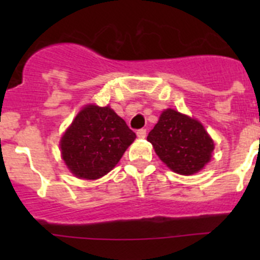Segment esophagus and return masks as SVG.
<instances>
[{"label":"esophagus","instance_id":"34e87169","mask_svg":"<svg viewBox=\"0 0 260 260\" xmlns=\"http://www.w3.org/2000/svg\"><path fill=\"white\" fill-rule=\"evenodd\" d=\"M147 135V131L145 129V128H141V129L137 131V137L138 138H145Z\"/></svg>","mask_w":260,"mask_h":260}]
</instances>
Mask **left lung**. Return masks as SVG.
<instances>
[{
    "mask_svg": "<svg viewBox=\"0 0 260 260\" xmlns=\"http://www.w3.org/2000/svg\"><path fill=\"white\" fill-rule=\"evenodd\" d=\"M147 140L157 156L174 172L192 175L211 158L214 142L200 122L167 109L148 133Z\"/></svg>",
    "mask_w": 260,
    "mask_h": 260,
    "instance_id": "8db88e82",
    "label": "left lung"
}]
</instances>
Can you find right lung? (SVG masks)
Segmentation results:
<instances>
[{"label": "right lung", "instance_id": "add662e5", "mask_svg": "<svg viewBox=\"0 0 260 260\" xmlns=\"http://www.w3.org/2000/svg\"><path fill=\"white\" fill-rule=\"evenodd\" d=\"M136 133L109 107L86 106L60 141L62 159L77 177L108 174L135 141Z\"/></svg>", "mask_w": 260, "mask_h": 260}]
</instances>
